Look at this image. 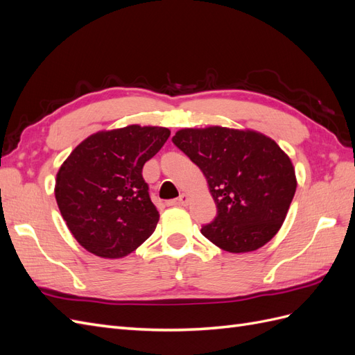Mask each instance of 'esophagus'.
<instances>
[{"label":"esophagus","instance_id":"34e87169","mask_svg":"<svg viewBox=\"0 0 355 355\" xmlns=\"http://www.w3.org/2000/svg\"><path fill=\"white\" fill-rule=\"evenodd\" d=\"M188 201H189V197L187 194H180L179 198L171 200L167 204H168V206H187Z\"/></svg>","mask_w":355,"mask_h":355}]
</instances>
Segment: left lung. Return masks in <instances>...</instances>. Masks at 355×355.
Here are the masks:
<instances>
[{"label": "left lung", "mask_w": 355, "mask_h": 355, "mask_svg": "<svg viewBox=\"0 0 355 355\" xmlns=\"http://www.w3.org/2000/svg\"><path fill=\"white\" fill-rule=\"evenodd\" d=\"M173 144L196 163L218 207L201 234L219 249L247 253L280 231L297 180L292 159L271 137L250 128H180Z\"/></svg>", "instance_id": "8db88e82"}]
</instances>
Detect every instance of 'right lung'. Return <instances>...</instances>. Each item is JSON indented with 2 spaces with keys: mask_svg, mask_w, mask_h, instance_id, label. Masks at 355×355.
<instances>
[{
  "mask_svg": "<svg viewBox=\"0 0 355 355\" xmlns=\"http://www.w3.org/2000/svg\"><path fill=\"white\" fill-rule=\"evenodd\" d=\"M168 136V128L158 125L101 130L63 161L55 197L68 230L85 250L118 259L151 237L159 214L142 168Z\"/></svg>",
  "mask_w": 355,
  "mask_h": 355,
  "instance_id": "obj_1",
  "label": "right lung"
}]
</instances>
